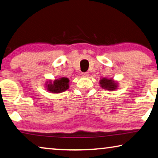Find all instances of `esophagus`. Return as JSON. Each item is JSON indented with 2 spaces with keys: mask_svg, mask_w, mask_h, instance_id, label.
Masks as SVG:
<instances>
[{
  "mask_svg": "<svg viewBox=\"0 0 158 158\" xmlns=\"http://www.w3.org/2000/svg\"><path fill=\"white\" fill-rule=\"evenodd\" d=\"M81 75L83 77H89V72H82L81 73Z\"/></svg>",
  "mask_w": 158,
  "mask_h": 158,
  "instance_id": "obj_1",
  "label": "esophagus"
}]
</instances>
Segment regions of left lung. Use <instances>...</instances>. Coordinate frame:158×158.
<instances>
[{"instance_id":"left-lung-1","label":"left lung","mask_w":158,"mask_h":158,"mask_svg":"<svg viewBox=\"0 0 158 158\" xmlns=\"http://www.w3.org/2000/svg\"><path fill=\"white\" fill-rule=\"evenodd\" d=\"M100 84L102 88L107 89V90H110V91L114 90V89H116V88L117 87L116 82L114 81H113L112 79H107L105 78L101 79Z\"/></svg>"}]
</instances>
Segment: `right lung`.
Returning <instances> with one entry per match:
<instances>
[{
    "label": "right lung",
    "instance_id": "add662e5",
    "mask_svg": "<svg viewBox=\"0 0 158 158\" xmlns=\"http://www.w3.org/2000/svg\"><path fill=\"white\" fill-rule=\"evenodd\" d=\"M69 79L67 78H62L60 79H56L53 83L48 84V91L52 93H60L64 91L69 88Z\"/></svg>",
    "mask_w": 158,
    "mask_h": 158
}]
</instances>
